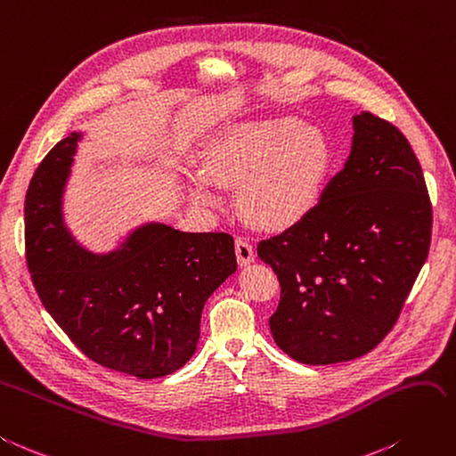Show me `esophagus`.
I'll use <instances>...</instances> for the list:
<instances>
[{"label": "esophagus", "instance_id": "esophagus-1", "mask_svg": "<svg viewBox=\"0 0 456 456\" xmlns=\"http://www.w3.org/2000/svg\"><path fill=\"white\" fill-rule=\"evenodd\" d=\"M236 256L241 266H248L255 261V249L253 243L248 238H236Z\"/></svg>", "mask_w": 456, "mask_h": 456}]
</instances>
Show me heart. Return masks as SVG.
Wrapping results in <instances>:
<instances>
[{
    "mask_svg": "<svg viewBox=\"0 0 456 456\" xmlns=\"http://www.w3.org/2000/svg\"><path fill=\"white\" fill-rule=\"evenodd\" d=\"M330 165L324 138L297 118L245 120L208 143L203 168L188 178L201 208L223 203L218 186L238 183L236 201L258 228L284 230L311 211Z\"/></svg>",
    "mask_w": 456,
    "mask_h": 456,
    "instance_id": "b5f03b06",
    "label": "heart"
}]
</instances>
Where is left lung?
Segmentation results:
<instances>
[{
  "instance_id": "left-lung-1",
  "label": "left lung",
  "mask_w": 456,
  "mask_h": 456,
  "mask_svg": "<svg viewBox=\"0 0 456 456\" xmlns=\"http://www.w3.org/2000/svg\"><path fill=\"white\" fill-rule=\"evenodd\" d=\"M351 155L299 223L258 241L280 303L276 346L305 364L372 351L395 326L432 241V203L409 140L368 110Z\"/></svg>"
}]
</instances>
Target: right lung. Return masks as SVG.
Masks as SVG:
<instances>
[{
  "mask_svg": "<svg viewBox=\"0 0 456 456\" xmlns=\"http://www.w3.org/2000/svg\"><path fill=\"white\" fill-rule=\"evenodd\" d=\"M80 138L61 140L30 180L24 245L34 288L94 362L142 379L168 376L198 347L205 301L236 273L233 238L151 223L107 255L86 251L61 208Z\"/></svg>",
  "mask_w": 456,
  "mask_h": 456,
  "instance_id": "obj_1",
  "label": "right lung"
}]
</instances>
